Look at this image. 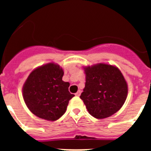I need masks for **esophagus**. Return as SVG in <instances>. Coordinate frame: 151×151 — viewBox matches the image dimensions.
<instances>
[{"mask_svg":"<svg viewBox=\"0 0 151 151\" xmlns=\"http://www.w3.org/2000/svg\"><path fill=\"white\" fill-rule=\"evenodd\" d=\"M81 92H82V91H81L78 90V91H77L76 93V94H76V96H78H78H80V94H81Z\"/></svg>","mask_w":151,"mask_h":151,"instance_id":"esophagus-1","label":"esophagus"}]
</instances>
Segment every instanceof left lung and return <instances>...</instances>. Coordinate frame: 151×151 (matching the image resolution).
Masks as SVG:
<instances>
[{
	"label": "left lung",
	"instance_id": "8db88e82",
	"mask_svg": "<svg viewBox=\"0 0 151 151\" xmlns=\"http://www.w3.org/2000/svg\"><path fill=\"white\" fill-rule=\"evenodd\" d=\"M85 86L80 98L92 116L104 119L111 116L124 104L128 85L116 66L97 63L83 67Z\"/></svg>",
	"mask_w": 151,
	"mask_h": 151
}]
</instances>
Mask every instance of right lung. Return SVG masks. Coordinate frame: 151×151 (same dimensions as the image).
<instances>
[{
	"mask_svg": "<svg viewBox=\"0 0 151 151\" xmlns=\"http://www.w3.org/2000/svg\"><path fill=\"white\" fill-rule=\"evenodd\" d=\"M63 74L62 68L54 63L36 68L29 74L22 87V96L33 114L55 121L65 113L75 95L69 93V82L62 80Z\"/></svg>",
	"mask_w": 151,
	"mask_h": 151,
	"instance_id": "obj_1",
	"label": "right lung"
}]
</instances>
